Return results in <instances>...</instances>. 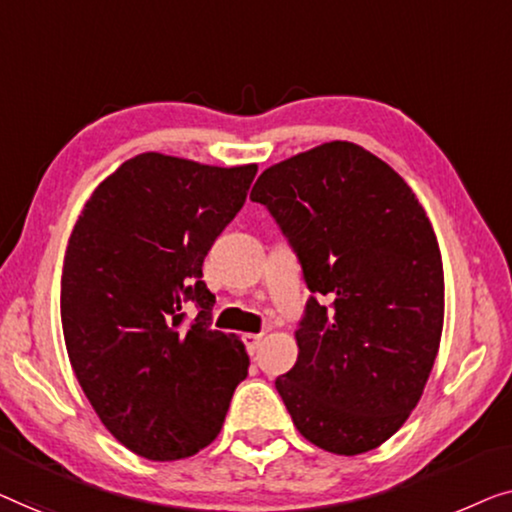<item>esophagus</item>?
Returning <instances> with one entry per match:
<instances>
[{"label": "esophagus", "instance_id": "obj_1", "mask_svg": "<svg viewBox=\"0 0 512 512\" xmlns=\"http://www.w3.org/2000/svg\"><path fill=\"white\" fill-rule=\"evenodd\" d=\"M243 343H246V350L250 355H255L259 343H262V334H243Z\"/></svg>", "mask_w": 512, "mask_h": 512}]
</instances>
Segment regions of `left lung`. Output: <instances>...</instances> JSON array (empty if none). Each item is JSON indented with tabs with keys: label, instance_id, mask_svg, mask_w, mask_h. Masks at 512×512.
<instances>
[{
	"label": "left lung",
	"instance_id": "1",
	"mask_svg": "<svg viewBox=\"0 0 512 512\" xmlns=\"http://www.w3.org/2000/svg\"><path fill=\"white\" fill-rule=\"evenodd\" d=\"M290 239L308 290L297 364L276 390L299 434L362 455L397 434L441 345L445 283L434 227L369 150L329 141L273 164L250 192Z\"/></svg>",
	"mask_w": 512,
	"mask_h": 512
}]
</instances>
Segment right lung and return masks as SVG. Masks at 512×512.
I'll list each match as a JSON object with an SVG mask.
<instances>
[{
    "label": "right lung",
    "instance_id": "right-lung-1",
    "mask_svg": "<svg viewBox=\"0 0 512 512\" xmlns=\"http://www.w3.org/2000/svg\"><path fill=\"white\" fill-rule=\"evenodd\" d=\"M257 164L141 153L97 185L69 236L62 331L99 420L134 455L176 462L220 434L246 345L211 329L201 264L246 201ZM187 300L198 306L180 329Z\"/></svg>",
    "mask_w": 512,
    "mask_h": 512
}]
</instances>
